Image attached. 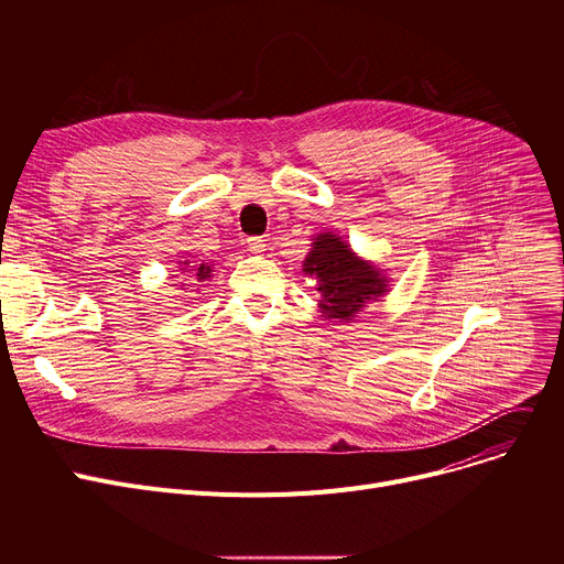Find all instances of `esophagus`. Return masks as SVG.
I'll list each match as a JSON object with an SVG mask.
<instances>
[{
    "mask_svg": "<svg viewBox=\"0 0 564 564\" xmlns=\"http://www.w3.org/2000/svg\"><path fill=\"white\" fill-rule=\"evenodd\" d=\"M247 249H249L251 253H262V251H264V240H262V237H249V240H247Z\"/></svg>",
    "mask_w": 564,
    "mask_h": 564,
    "instance_id": "34e87169",
    "label": "esophagus"
}]
</instances>
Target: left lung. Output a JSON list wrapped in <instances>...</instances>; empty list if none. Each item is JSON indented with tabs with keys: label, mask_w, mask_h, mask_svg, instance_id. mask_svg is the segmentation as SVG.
<instances>
[{
	"label": "left lung",
	"mask_w": 564,
	"mask_h": 564,
	"mask_svg": "<svg viewBox=\"0 0 564 564\" xmlns=\"http://www.w3.org/2000/svg\"><path fill=\"white\" fill-rule=\"evenodd\" d=\"M304 272L317 281L319 313L327 319H354L368 304L389 292V279L377 264L361 260L334 232H319L304 260Z\"/></svg>",
	"instance_id": "left-lung-1"
}]
</instances>
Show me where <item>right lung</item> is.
<instances>
[{"mask_svg":"<svg viewBox=\"0 0 564 564\" xmlns=\"http://www.w3.org/2000/svg\"><path fill=\"white\" fill-rule=\"evenodd\" d=\"M187 264V262H185ZM192 272H196L194 274V281H207V279H210V274H213V267L210 264H207V262H200L198 267H196V270H192ZM196 285V283H194Z\"/></svg>","mask_w":564,"mask_h":564,"instance_id":"right-lung-1","label":"right lung"}]
</instances>
